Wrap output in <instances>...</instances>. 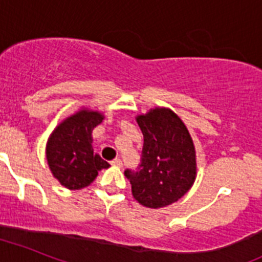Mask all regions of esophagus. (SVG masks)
I'll return each mask as SVG.
<instances>
[{
    "instance_id": "34e87169",
    "label": "esophagus",
    "mask_w": 262,
    "mask_h": 262,
    "mask_svg": "<svg viewBox=\"0 0 262 262\" xmlns=\"http://www.w3.org/2000/svg\"><path fill=\"white\" fill-rule=\"evenodd\" d=\"M111 164L114 165V166H122V161H121L120 158H114V160L111 162Z\"/></svg>"
}]
</instances>
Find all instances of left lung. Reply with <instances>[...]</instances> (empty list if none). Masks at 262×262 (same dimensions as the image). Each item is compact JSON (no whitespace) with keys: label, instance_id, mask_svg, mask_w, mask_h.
<instances>
[{"label":"left lung","instance_id":"1","mask_svg":"<svg viewBox=\"0 0 262 262\" xmlns=\"http://www.w3.org/2000/svg\"><path fill=\"white\" fill-rule=\"evenodd\" d=\"M144 135L141 164L126 169L133 197L146 208H164L179 201L195 180V150L181 118L166 107L137 116Z\"/></svg>","mask_w":262,"mask_h":262}]
</instances>
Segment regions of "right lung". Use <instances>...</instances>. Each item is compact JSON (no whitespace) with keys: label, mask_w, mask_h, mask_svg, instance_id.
I'll return each mask as SVG.
<instances>
[{"label":"right lung","mask_w":262,"mask_h":262,"mask_svg":"<svg viewBox=\"0 0 262 262\" xmlns=\"http://www.w3.org/2000/svg\"><path fill=\"white\" fill-rule=\"evenodd\" d=\"M104 120L98 112L81 109L53 130L46 145L50 172L70 190L90 185L101 169L111 165L93 151L92 132Z\"/></svg>","instance_id":"right-lung-1"}]
</instances>
